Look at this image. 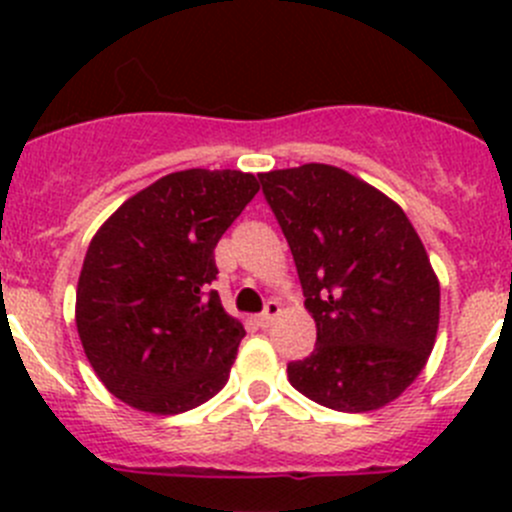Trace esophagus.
<instances>
[{
  "instance_id": "esophagus-1",
  "label": "esophagus",
  "mask_w": 512,
  "mask_h": 512,
  "mask_svg": "<svg viewBox=\"0 0 512 512\" xmlns=\"http://www.w3.org/2000/svg\"><path fill=\"white\" fill-rule=\"evenodd\" d=\"M277 314H280V302L270 299V302H267V307H265V312H262L260 317H257V324H260L262 329H267L272 322H275Z\"/></svg>"
}]
</instances>
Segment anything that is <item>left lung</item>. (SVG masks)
<instances>
[{"mask_svg": "<svg viewBox=\"0 0 512 512\" xmlns=\"http://www.w3.org/2000/svg\"><path fill=\"white\" fill-rule=\"evenodd\" d=\"M257 178L317 322L314 352L287 364L289 384L334 411L381 409L421 374L438 332L441 289L414 225L334 165Z\"/></svg>", "mask_w": 512, "mask_h": 512, "instance_id": "obj_1", "label": "left lung"}]
</instances>
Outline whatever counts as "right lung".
Returning a JSON list of instances; mask_svg holds the SVG:
<instances>
[{
	"label": "right lung",
	"mask_w": 512,
	"mask_h": 512,
	"mask_svg": "<svg viewBox=\"0 0 512 512\" xmlns=\"http://www.w3.org/2000/svg\"><path fill=\"white\" fill-rule=\"evenodd\" d=\"M257 190L255 175L240 170H178L96 232L76 289V327L116 399L183 414L223 389L245 327L210 289L215 245Z\"/></svg>",
	"instance_id": "right-lung-1"
}]
</instances>
